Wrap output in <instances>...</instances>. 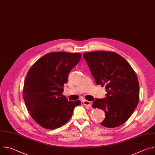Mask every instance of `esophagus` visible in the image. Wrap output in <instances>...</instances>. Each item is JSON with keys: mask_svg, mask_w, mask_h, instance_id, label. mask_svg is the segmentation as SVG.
I'll list each match as a JSON object with an SVG mask.
<instances>
[{"mask_svg": "<svg viewBox=\"0 0 155 155\" xmlns=\"http://www.w3.org/2000/svg\"><path fill=\"white\" fill-rule=\"evenodd\" d=\"M83 104L85 105V106H87L88 107H90L91 105H92V102H90V101H86V100H84L83 101Z\"/></svg>", "mask_w": 155, "mask_h": 155, "instance_id": "1", "label": "esophagus"}]
</instances>
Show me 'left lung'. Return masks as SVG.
Masks as SVG:
<instances>
[{"mask_svg":"<svg viewBox=\"0 0 155 155\" xmlns=\"http://www.w3.org/2000/svg\"><path fill=\"white\" fill-rule=\"evenodd\" d=\"M97 85L105 86L107 97L96 99L93 108L104 110V127L114 128L124 123L133 114L139 101L137 75L127 61L112 51L83 54Z\"/></svg>","mask_w":155,"mask_h":155,"instance_id":"1","label":"left lung"}]
</instances>
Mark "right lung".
Returning <instances> with one entry per match:
<instances>
[{
	"label": "right lung",
	"instance_id": "right-lung-1",
	"mask_svg": "<svg viewBox=\"0 0 155 155\" xmlns=\"http://www.w3.org/2000/svg\"><path fill=\"white\" fill-rule=\"evenodd\" d=\"M80 53L52 52L38 59L28 71L23 98L29 114L40 126L58 128L71 118L80 101H69L62 94L71 69L80 61Z\"/></svg>",
	"mask_w": 155,
	"mask_h": 155
}]
</instances>
